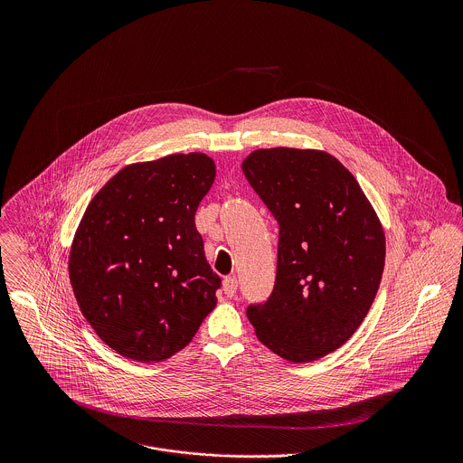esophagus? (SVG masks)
<instances>
[{
	"instance_id": "esophagus-1",
	"label": "esophagus",
	"mask_w": 463,
	"mask_h": 463,
	"mask_svg": "<svg viewBox=\"0 0 463 463\" xmlns=\"http://www.w3.org/2000/svg\"><path fill=\"white\" fill-rule=\"evenodd\" d=\"M222 290L228 298H233L237 294V278L235 276H226L222 279Z\"/></svg>"
}]
</instances>
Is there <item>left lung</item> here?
Instances as JSON below:
<instances>
[{"label":"left lung","instance_id":"obj_1","mask_svg":"<svg viewBox=\"0 0 463 463\" xmlns=\"http://www.w3.org/2000/svg\"><path fill=\"white\" fill-rule=\"evenodd\" d=\"M242 173L279 226L272 294L248 307L259 340L303 364L338 349L365 319L385 267L382 222L326 151L270 147Z\"/></svg>","mask_w":463,"mask_h":463}]
</instances>
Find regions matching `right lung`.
I'll return each mask as SVG.
<instances>
[{
    "mask_svg": "<svg viewBox=\"0 0 463 463\" xmlns=\"http://www.w3.org/2000/svg\"><path fill=\"white\" fill-rule=\"evenodd\" d=\"M213 178L210 156L178 153L127 165L89 203L69 279L87 323L119 354L171 358L215 308L221 278L194 222Z\"/></svg>",
    "mask_w": 463,
    "mask_h": 463,
    "instance_id": "right-lung-1",
    "label": "right lung"
}]
</instances>
